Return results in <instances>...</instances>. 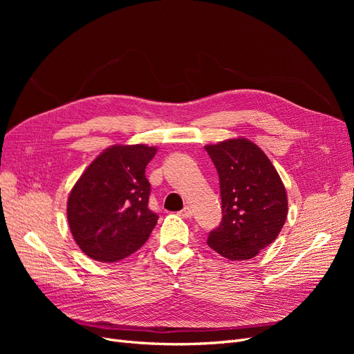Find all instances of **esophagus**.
I'll return each mask as SVG.
<instances>
[{
	"instance_id": "34e87169",
	"label": "esophagus",
	"mask_w": 354,
	"mask_h": 354,
	"mask_svg": "<svg viewBox=\"0 0 354 354\" xmlns=\"http://www.w3.org/2000/svg\"><path fill=\"white\" fill-rule=\"evenodd\" d=\"M180 216L185 217V218H190L192 217V208L190 207H185L183 209L180 211Z\"/></svg>"
}]
</instances>
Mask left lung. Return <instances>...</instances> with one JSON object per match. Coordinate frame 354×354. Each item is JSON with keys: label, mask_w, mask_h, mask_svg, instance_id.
Returning <instances> with one entry per match:
<instances>
[{"label": "left lung", "mask_w": 354, "mask_h": 354, "mask_svg": "<svg viewBox=\"0 0 354 354\" xmlns=\"http://www.w3.org/2000/svg\"><path fill=\"white\" fill-rule=\"evenodd\" d=\"M220 178V226L207 243L226 259L248 260L282 230L288 199L282 180L261 149L246 138L205 146Z\"/></svg>", "instance_id": "obj_1"}]
</instances>
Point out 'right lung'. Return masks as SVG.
Returning a JSON list of instances; mask_svg holds the SVG:
<instances>
[{"instance_id":"add662e5","label":"right lung","mask_w":354,"mask_h":354,"mask_svg":"<svg viewBox=\"0 0 354 354\" xmlns=\"http://www.w3.org/2000/svg\"><path fill=\"white\" fill-rule=\"evenodd\" d=\"M156 147L112 146L95 158L71 190L68 221L75 242L90 259L113 263L140 250L158 214L149 208L146 165Z\"/></svg>"}]
</instances>
